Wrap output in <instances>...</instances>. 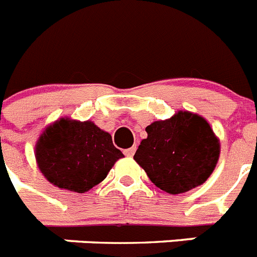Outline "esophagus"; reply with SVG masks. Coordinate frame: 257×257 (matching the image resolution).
Here are the masks:
<instances>
[{"label":"esophagus","mask_w":257,"mask_h":257,"mask_svg":"<svg viewBox=\"0 0 257 257\" xmlns=\"http://www.w3.org/2000/svg\"><path fill=\"white\" fill-rule=\"evenodd\" d=\"M135 151H137V147L134 146V147L127 148V150H124V155H126L127 158H131V156H134V154H135Z\"/></svg>","instance_id":"1"}]
</instances>
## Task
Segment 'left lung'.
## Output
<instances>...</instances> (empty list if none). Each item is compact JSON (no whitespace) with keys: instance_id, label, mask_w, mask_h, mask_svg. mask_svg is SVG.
Returning <instances> with one entry per match:
<instances>
[{"instance_id":"1","label":"left lung","mask_w":257,"mask_h":257,"mask_svg":"<svg viewBox=\"0 0 257 257\" xmlns=\"http://www.w3.org/2000/svg\"><path fill=\"white\" fill-rule=\"evenodd\" d=\"M146 131L147 138L141 142L134 160L158 188L180 194L200 186L213 173L220 147L205 118L180 110Z\"/></svg>"}]
</instances>
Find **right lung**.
I'll use <instances>...</instances> for the list:
<instances>
[{"mask_svg":"<svg viewBox=\"0 0 257 257\" xmlns=\"http://www.w3.org/2000/svg\"><path fill=\"white\" fill-rule=\"evenodd\" d=\"M123 154L92 120L60 118L40 134L35 159L44 177L60 189L85 193L105 180Z\"/></svg>","mask_w":257,"mask_h":257,"instance_id":"add662e5","label":"right lung"}]
</instances>
